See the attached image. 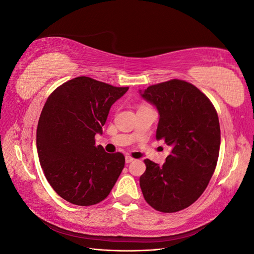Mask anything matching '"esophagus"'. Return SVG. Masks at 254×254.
I'll return each instance as SVG.
<instances>
[{"mask_svg":"<svg viewBox=\"0 0 254 254\" xmlns=\"http://www.w3.org/2000/svg\"><path fill=\"white\" fill-rule=\"evenodd\" d=\"M134 159L131 157V156H129V155H127L126 157H125V161H126V163H130V162H132Z\"/></svg>","mask_w":254,"mask_h":254,"instance_id":"esophagus-1","label":"esophagus"}]
</instances>
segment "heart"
I'll use <instances>...</instances> for the list:
<instances>
[{"instance_id":"obj_1","label":"heart","mask_w":254,"mask_h":254,"mask_svg":"<svg viewBox=\"0 0 254 254\" xmlns=\"http://www.w3.org/2000/svg\"><path fill=\"white\" fill-rule=\"evenodd\" d=\"M142 107H143V106H142Z\"/></svg>"}]
</instances>
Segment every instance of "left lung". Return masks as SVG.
I'll return each mask as SVG.
<instances>
[{"instance_id": "8db88e82", "label": "left lung", "mask_w": 254, "mask_h": 254, "mask_svg": "<svg viewBox=\"0 0 254 254\" xmlns=\"http://www.w3.org/2000/svg\"><path fill=\"white\" fill-rule=\"evenodd\" d=\"M141 95L159 111L156 139L171 148L162 166L144 160L142 193L155 210L178 212L193 204L212 178L220 147L218 115L210 99L186 80L152 84Z\"/></svg>"}]
</instances>
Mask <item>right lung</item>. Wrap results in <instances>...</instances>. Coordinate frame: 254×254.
Listing matches in <instances>:
<instances>
[{
  "instance_id": "add662e5",
  "label": "right lung",
  "mask_w": 254,
  "mask_h": 254,
  "mask_svg": "<svg viewBox=\"0 0 254 254\" xmlns=\"http://www.w3.org/2000/svg\"><path fill=\"white\" fill-rule=\"evenodd\" d=\"M128 87L79 76L54 90L37 127V150L45 178L64 200L88 206L103 201L125 165L121 152L95 144L111 106Z\"/></svg>"
}]
</instances>
